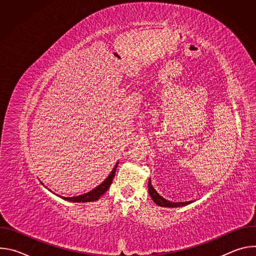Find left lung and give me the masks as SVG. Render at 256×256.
<instances>
[{
    "label": "left lung",
    "instance_id": "8db88e82",
    "mask_svg": "<svg viewBox=\"0 0 256 256\" xmlns=\"http://www.w3.org/2000/svg\"><path fill=\"white\" fill-rule=\"evenodd\" d=\"M148 188H149V194L151 196L152 200H154V202L160 206H165V208H178V206H186L188 204H190V202H172L170 200H165L163 196H161L156 190L155 188L152 186V184H151V180H149V184H148Z\"/></svg>",
    "mask_w": 256,
    "mask_h": 256
}]
</instances>
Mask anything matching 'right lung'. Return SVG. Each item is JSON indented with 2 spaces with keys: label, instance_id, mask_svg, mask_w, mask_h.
Here are the masks:
<instances>
[{
  "label": "right lung",
  "instance_id": "right-lung-1",
  "mask_svg": "<svg viewBox=\"0 0 256 256\" xmlns=\"http://www.w3.org/2000/svg\"><path fill=\"white\" fill-rule=\"evenodd\" d=\"M118 162L116 164L112 173L107 176V178L102 182V184H99L94 190H92L91 192H89L87 194H81V196H72V198L62 196V198L66 200H70V202H88L97 200L102 194H105V192L109 188V186H112V182L114 180V177L116 175V168H118Z\"/></svg>",
  "mask_w": 256,
  "mask_h": 256
}]
</instances>
